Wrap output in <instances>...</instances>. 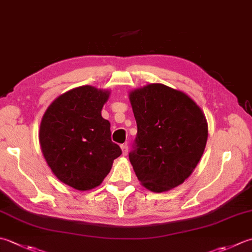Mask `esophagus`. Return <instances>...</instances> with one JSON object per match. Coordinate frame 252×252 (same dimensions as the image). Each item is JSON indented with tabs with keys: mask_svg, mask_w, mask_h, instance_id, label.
<instances>
[{
	"mask_svg": "<svg viewBox=\"0 0 252 252\" xmlns=\"http://www.w3.org/2000/svg\"><path fill=\"white\" fill-rule=\"evenodd\" d=\"M121 151H122V155L126 156L127 155V151H129V147H127L126 144H122L121 146Z\"/></svg>",
	"mask_w": 252,
	"mask_h": 252,
	"instance_id": "obj_1",
	"label": "esophagus"
}]
</instances>
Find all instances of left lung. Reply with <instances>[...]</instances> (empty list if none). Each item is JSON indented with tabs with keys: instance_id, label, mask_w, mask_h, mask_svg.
Returning a JSON list of instances; mask_svg holds the SVG:
<instances>
[{
	"instance_id": "obj_1",
	"label": "left lung",
	"mask_w": 252,
	"mask_h": 252,
	"mask_svg": "<svg viewBox=\"0 0 252 252\" xmlns=\"http://www.w3.org/2000/svg\"><path fill=\"white\" fill-rule=\"evenodd\" d=\"M129 99L137 126L129 158L141 185L160 193L184 184L208 141L203 110L188 94L160 83L135 88Z\"/></svg>"
}]
</instances>
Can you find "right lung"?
<instances>
[{
	"mask_svg": "<svg viewBox=\"0 0 252 252\" xmlns=\"http://www.w3.org/2000/svg\"><path fill=\"white\" fill-rule=\"evenodd\" d=\"M109 96V90L78 86L57 97L42 116V155L53 175L75 190L100 186L122 153L111 141L110 122L101 117Z\"/></svg>",
	"mask_w": 252,
	"mask_h": 252,
	"instance_id": "obj_1",
	"label": "right lung"
}]
</instances>
